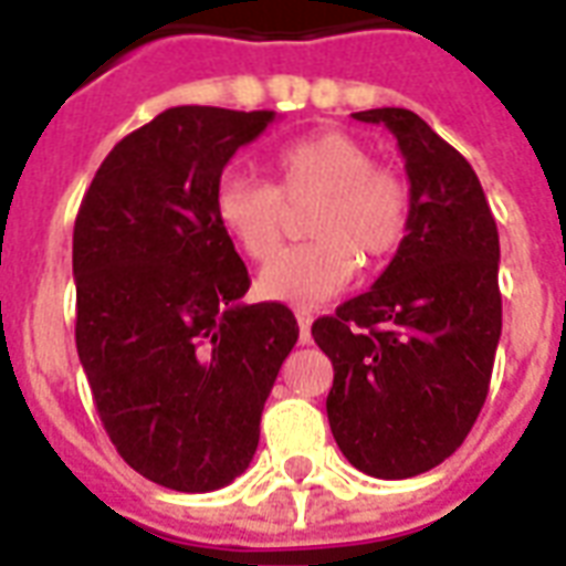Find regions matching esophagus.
Here are the masks:
<instances>
[{"mask_svg":"<svg viewBox=\"0 0 566 566\" xmlns=\"http://www.w3.org/2000/svg\"><path fill=\"white\" fill-rule=\"evenodd\" d=\"M295 319H298V340H301V344H311L313 313L311 311H295Z\"/></svg>","mask_w":566,"mask_h":566,"instance_id":"34e87169","label":"esophagus"}]
</instances>
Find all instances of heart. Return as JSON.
Segmentation results:
<instances>
[{
    "label": "heart",
    "mask_w": 566,
    "mask_h": 566,
    "mask_svg": "<svg viewBox=\"0 0 566 566\" xmlns=\"http://www.w3.org/2000/svg\"><path fill=\"white\" fill-rule=\"evenodd\" d=\"M274 184L226 175L213 210L229 241L253 262L273 259L282 242L283 203L314 201L302 244L259 274L255 295L289 307H316L340 295L365 265H386L410 232V187L374 165V153L346 132L325 129L286 144L271 159Z\"/></svg>",
    "instance_id": "b5f03b06"
}]
</instances>
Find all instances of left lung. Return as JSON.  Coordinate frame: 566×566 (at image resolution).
<instances>
[{"mask_svg": "<svg viewBox=\"0 0 566 566\" xmlns=\"http://www.w3.org/2000/svg\"><path fill=\"white\" fill-rule=\"evenodd\" d=\"M398 138L410 232L377 283L313 323L334 365L328 424L346 461L407 480L455 452L480 416L501 340V241L480 177L419 114H353Z\"/></svg>", "mask_w": 566, "mask_h": 566, "instance_id": "1", "label": "left lung"}]
</instances>
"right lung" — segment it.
Returning <instances> with one entry per match:
<instances>
[{
	"label": "right lung",
	"instance_id": "add662e5",
	"mask_svg": "<svg viewBox=\"0 0 566 566\" xmlns=\"http://www.w3.org/2000/svg\"><path fill=\"white\" fill-rule=\"evenodd\" d=\"M274 111L180 105L126 135L74 220L77 356L123 461L175 492H217L259 447L298 340L286 304H243L250 277L213 210L222 168Z\"/></svg>",
	"mask_w": 566,
	"mask_h": 566
}]
</instances>
